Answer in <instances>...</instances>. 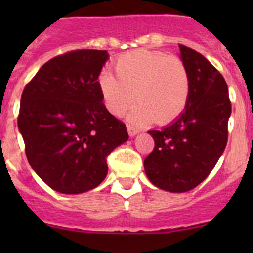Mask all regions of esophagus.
Instances as JSON below:
<instances>
[{
    "instance_id": "esophagus-1",
    "label": "esophagus",
    "mask_w": 253,
    "mask_h": 253,
    "mask_svg": "<svg viewBox=\"0 0 253 253\" xmlns=\"http://www.w3.org/2000/svg\"><path fill=\"white\" fill-rule=\"evenodd\" d=\"M127 132H128L129 136L133 137V136H136L137 133H138V129L134 128V127L131 126V125H127Z\"/></svg>"
}]
</instances>
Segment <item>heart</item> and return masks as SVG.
<instances>
[{"label": "heart", "instance_id": "obj_1", "mask_svg": "<svg viewBox=\"0 0 253 253\" xmlns=\"http://www.w3.org/2000/svg\"><path fill=\"white\" fill-rule=\"evenodd\" d=\"M114 71L116 77L103 72L98 78L104 105L114 116H122L134 98L138 105L129 117L138 125L154 121L164 126L185 111L191 78L178 56L139 48L117 57Z\"/></svg>", "mask_w": 253, "mask_h": 253}]
</instances>
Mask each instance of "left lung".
Returning <instances> with one entry per match:
<instances>
[{
  "mask_svg": "<svg viewBox=\"0 0 253 253\" xmlns=\"http://www.w3.org/2000/svg\"><path fill=\"white\" fill-rule=\"evenodd\" d=\"M190 72V98L185 111L160 131H149L153 152L144 170L153 185L186 192L205 181L228 143L231 101L221 73L200 52L178 45Z\"/></svg>",
  "mask_w": 253,
  "mask_h": 253,
  "instance_id": "left-lung-1",
  "label": "left lung"
}]
</instances>
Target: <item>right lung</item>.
<instances>
[{
    "mask_svg": "<svg viewBox=\"0 0 253 253\" xmlns=\"http://www.w3.org/2000/svg\"><path fill=\"white\" fill-rule=\"evenodd\" d=\"M105 50H75L47 61L25 85L18 128L39 177L61 193H83L108 174L106 158L128 139L106 110L98 78Z\"/></svg>",
    "mask_w": 253,
    "mask_h": 253,
    "instance_id": "right-lung-1",
    "label": "right lung"
}]
</instances>
